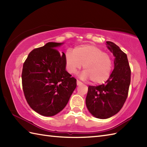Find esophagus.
I'll list each match as a JSON object with an SVG mask.
<instances>
[{
    "label": "esophagus",
    "mask_w": 147,
    "mask_h": 147,
    "mask_svg": "<svg viewBox=\"0 0 147 147\" xmlns=\"http://www.w3.org/2000/svg\"><path fill=\"white\" fill-rule=\"evenodd\" d=\"M76 83H77V85L78 86H80V85H82V84H83V83L82 82H81L80 81H79V80H77V82H76Z\"/></svg>",
    "instance_id": "1"
}]
</instances>
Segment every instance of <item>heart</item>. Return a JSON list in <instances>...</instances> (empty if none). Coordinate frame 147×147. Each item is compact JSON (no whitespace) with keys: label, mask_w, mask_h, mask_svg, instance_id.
<instances>
[{"label":"heart","mask_w":147,"mask_h":147,"mask_svg":"<svg viewBox=\"0 0 147 147\" xmlns=\"http://www.w3.org/2000/svg\"><path fill=\"white\" fill-rule=\"evenodd\" d=\"M65 66L70 74H74L82 67L84 70L81 78L90 79L93 83L102 84L109 80L112 69L110 55L97 46L82 45L65 53Z\"/></svg>","instance_id":"b5f03b06"}]
</instances>
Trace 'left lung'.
Here are the masks:
<instances>
[{
	"label": "left lung",
	"mask_w": 147,
	"mask_h": 147,
	"mask_svg": "<svg viewBox=\"0 0 147 147\" xmlns=\"http://www.w3.org/2000/svg\"><path fill=\"white\" fill-rule=\"evenodd\" d=\"M114 58V69L105 84L89 86L86 105L98 119H107L119 111L126 102L131 82V69L127 55L112 42H106Z\"/></svg>",
	"instance_id": "obj_1"
}]
</instances>
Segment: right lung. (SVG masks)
Instances as JSON below:
<instances>
[{"instance_id":"obj_1","label":"right lung","mask_w":147,"mask_h":147,"mask_svg":"<svg viewBox=\"0 0 147 147\" xmlns=\"http://www.w3.org/2000/svg\"><path fill=\"white\" fill-rule=\"evenodd\" d=\"M62 43L49 42L33 49L23 64L24 96L30 107L43 116L61 112L76 87V80L65 70V54L55 49Z\"/></svg>"}]
</instances>
